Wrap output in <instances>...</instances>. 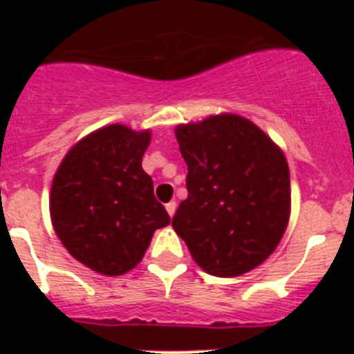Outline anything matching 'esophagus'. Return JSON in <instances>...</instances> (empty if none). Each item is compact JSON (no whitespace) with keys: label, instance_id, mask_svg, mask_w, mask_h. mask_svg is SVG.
Listing matches in <instances>:
<instances>
[{"label":"esophagus","instance_id":"34e87169","mask_svg":"<svg viewBox=\"0 0 354 354\" xmlns=\"http://www.w3.org/2000/svg\"><path fill=\"white\" fill-rule=\"evenodd\" d=\"M165 207H167V212H168V214H170V218H171V216L175 214V209H177V204H175V202H168V204L165 205Z\"/></svg>","mask_w":354,"mask_h":354}]
</instances>
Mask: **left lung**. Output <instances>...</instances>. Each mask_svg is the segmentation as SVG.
Wrapping results in <instances>:
<instances>
[{"label":"left lung","mask_w":354,"mask_h":354,"mask_svg":"<svg viewBox=\"0 0 354 354\" xmlns=\"http://www.w3.org/2000/svg\"><path fill=\"white\" fill-rule=\"evenodd\" d=\"M175 138L187 165V198L171 220L174 230L205 273L232 278L255 270L289 223L282 149L236 113L180 124Z\"/></svg>","instance_id":"obj_1"}]
</instances>
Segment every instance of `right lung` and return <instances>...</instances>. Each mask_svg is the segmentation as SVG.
<instances>
[{"label": "right lung", "instance_id": "1", "mask_svg": "<svg viewBox=\"0 0 354 354\" xmlns=\"http://www.w3.org/2000/svg\"><path fill=\"white\" fill-rule=\"evenodd\" d=\"M149 129L109 124L81 138L56 170L49 195L53 228L72 257L118 277L142 262L170 216L142 168Z\"/></svg>", "mask_w": 354, "mask_h": 354}]
</instances>
